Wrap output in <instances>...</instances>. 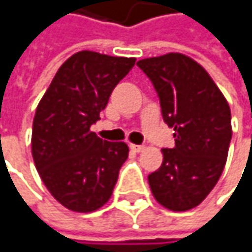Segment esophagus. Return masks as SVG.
<instances>
[{"instance_id": "34e87169", "label": "esophagus", "mask_w": 252, "mask_h": 252, "mask_svg": "<svg viewBox=\"0 0 252 252\" xmlns=\"http://www.w3.org/2000/svg\"><path fill=\"white\" fill-rule=\"evenodd\" d=\"M130 150L134 151V153H142L145 150L143 145H134V143H130Z\"/></svg>"}]
</instances>
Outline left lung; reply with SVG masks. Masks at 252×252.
I'll list each match as a JSON object with an SVG mask.
<instances>
[{"label":"left lung","instance_id":"left-lung-1","mask_svg":"<svg viewBox=\"0 0 252 252\" xmlns=\"http://www.w3.org/2000/svg\"><path fill=\"white\" fill-rule=\"evenodd\" d=\"M160 99L175 147L163 148L161 166L148 175L163 207L185 212L201 204L224 171L231 140V112L212 77L190 57L169 53L137 62Z\"/></svg>","mask_w":252,"mask_h":252}]
</instances>
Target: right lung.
<instances>
[{"label":"right lung","instance_id":"obj_1","mask_svg":"<svg viewBox=\"0 0 252 252\" xmlns=\"http://www.w3.org/2000/svg\"><path fill=\"white\" fill-rule=\"evenodd\" d=\"M134 62L75 53L60 66L36 109L32 134L36 169L50 193L72 212L102 207L128 157L127 143L102 140L91 127Z\"/></svg>","mask_w":252,"mask_h":252}]
</instances>
